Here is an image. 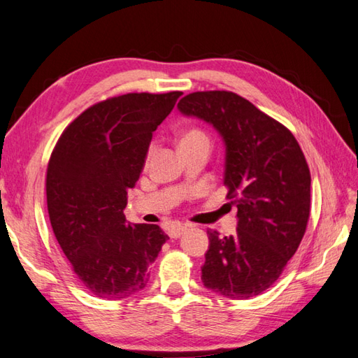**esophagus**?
I'll return each instance as SVG.
<instances>
[{
    "label": "esophagus",
    "mask_w": 358,
    "mask_h": 358,
    "mask_svg": "<svg viewBox=\"0 0 358 358\" xmlns=\"http://www.w3.org/2000/svg\"><path fill=\"white\" fill-rule=\"evenodd\" d=\"M186 231V226H173V227H171L169 229V237L171 238H178V237H181V235H183V232Z\"/></svg>",
    "instance_id": "34e87169"
}]
</instances>
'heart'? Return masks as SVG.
<instances>
[{
  "label": "heart",
  "mask_w": 358,
  "mask_h": 358,
  "mask_svg": "<svg viewBox=\"0 0 358 358\" xmlns=\"http://www.w3.org/2000/svg\"><path fill=\"white\" fill-rule=\"evenodd\" d=\"M195 140H208V136H206V134H204L203 131H200V129H189V131H186L183 135H181L180 144H181V143L195 141ZM154 149H155L154 144H152V146H150L149 150H148V154H146V163L150 159L152 154H154Z\"/></svg>",
  "instance_id": "obj_1"
}]
</instances>
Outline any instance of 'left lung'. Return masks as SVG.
<instances>
[{
	"label": "left lung",
	"mask_w": 358,
	"mask_h": 358,
	"mask_svg": "<svg viewBox=\"0 0 358 358\" xmlns=\"http://www.w3.org/2000/svg\"><path fill=\"white\" fill-rule=\"evenodd\" d=\"M178 109L214 126L226 144V199L237 234L208 231L204 286L232 300L271 287L299 249L310 212V172L292 132L229 90L183 96Z\"/></svg>",
	"instance_id": "8db88e82"
}]
</instances>
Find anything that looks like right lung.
I'll return each mask as SVG.
<instances>
[{"label": "right lung", "mask_w": 358, "mask_h": 358, "mask_svg": "<svg viewBox=\"0 0 358 358\" xmlns=\"http://www.w3.org/2000/svg\"><path fill=\"white\" fill-rule=\"evenodd\" d=\"M181 94H126L95 103L52 150L45 175L52 229L75 275L100 299L141 291L169 238L157 224H129L123 210L152 132Z\"/></svg>", "instance_id": "obj_1"}]
</instances>
